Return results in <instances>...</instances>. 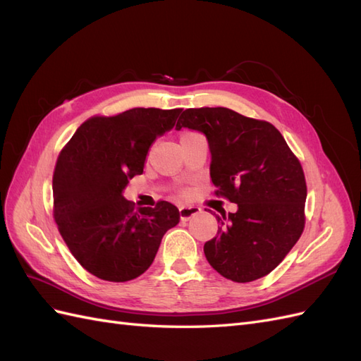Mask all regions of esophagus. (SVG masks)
Instances as JSON below:
<instances>
[{
	"instance_id": "34e87169",
	"label": "esophagus",
	"mask_w": 361,
	"mask_h": 361,
	"mask_svg": "<svg viewBox=\"0 0 361 361\" xmlns=\"http://www.w3.org/2000/svg\"><path fill=\"white\" fill-rule=\"evenodd\" d=\"M199 212H200V207H197V206H182L179 209V216H180V220L188 221L191 216L197 215Z\"/></svg>"
}]
</instances>
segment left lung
Returning <instances> with one entry per match:
<instances>
[{"label": "left lung", "instance_id": "8db88e82", "mask_svg": "<svg viewBox=\"0 0 361 361\" xmlns=\"http://www.w3.org/2000/svg\"><path fill=\"white\" fill-rule=\"evenodd\" d=\"M202 133L211 152L216 194L236 203L221 212L216 236L203 247L211 267L238 283L264 277L285 259L304 228V171L268 122L228 108H188L176 129Z\"/></svg>", "mask_w": 361, "mask_h": 361}]
</instances>
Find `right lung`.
<instances>
[{"mask_svg": "<svg viewBox=\"0 0 361 361\" xmlns=\"http://www.w3.org/2000/svg\"><path fill=\"white\" fill-rule=\"evenodd\" d=\"M180 108H133L84 122L57 159L54 218L75 259L97 279L129 281L152 265L161 239L179 223L178 207H137L123 197L155 140L173 129Z\"/></svg>", "mask_w": 361, "mask_h": 361, "instance_id": "1", "label": "right lung"}]
</instances>
